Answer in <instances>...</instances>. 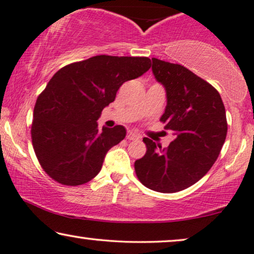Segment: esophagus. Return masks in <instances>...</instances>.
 <instances>
[{"label":"esophagus","mask_w":254,"mask_h":254,"mask_svg":"<svg viewBox=\"0 0 254 254\" xmlns=\"http://www.w3.org/2000/svg\"><path fill=\"white\" fill-rule=\"evenodd\" d=\"M127 138L128 139V140H138V139H140V134L137 133V132L133 130H130V131H127Z\"/></svg>","instance_id":"obj_1"}]
</instances>
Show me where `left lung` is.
Returning <instances> with one entry per match:
<instances>
[{"instance_id": "obj_1", "label": "left lung", "mask_w": 254, "mask_h": 254, "mask_svg": "<svg viewBox=\"0 0 254 254\" xmlns=\"http://www.w3.org/2000/svg\"><path fill=\"white\" fill-rule=\"evenodd\" d=\"M152 63L167 94L160 121L175 140L162 148L142 139L147 151L134 162V170L146 188L174 193L197 183L216 161L227 137L226 109L219 92L185 66L158 59Z\"/></svg>"}]
</instances>
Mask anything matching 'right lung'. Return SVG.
Instances as JSON below:
<instances>
[{
	"mask_svg": "<svg viewBox=\"0 0 254 254\" xmlns=\"http://www.w3.org/2000/svg\"><path fill=\"white\" fill-rule=\"evenodd\" d=\"M151 67L148 57L99 55L60 69L35 102L32 144L42 169L63 185L90 182L107 152L126 138L122 126L102 127L103 108L123 83Z\"/></svg>",
	"mask_w": 254,
	"mask_h": 254,
	"instance_id": "1",
	"label": "right lung"
}]
</instances>
